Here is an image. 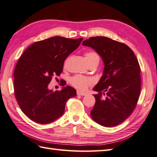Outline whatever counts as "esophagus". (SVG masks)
Returning a JSON list of instances; mask_svg holds the SVG:
<instances>
[{"label":"esophagus","instance_id":"obj_1","mask_svg":"<svg viewBox=\"0 0 157 157\" xmlns=\"http://www.w3.org/2000/svg\"><path fill=\"white\" fill-rule=\"evenodd\" d=\"M77 94H78V95H80V96H86V94H87V93L78 90V91H77Z\"/></svg>","mask_w":157,"mask_h":157}]
</instances>
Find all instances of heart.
I'll list each match as a JSON object with an SVG mask.
<instances>
[{"mask_svg":"<svg viewBox=\"0 0 157 157\" xmlns=\"http://www.w3.org/2000/svg\"><path fill=\"white\" fill-rule=\"evenodd\" d=\"M85 57L86 60H87L89 65L94 61H99V57L98 54L93 51H89L86 52ZM70 83L75 88L81 90H84L87 88L89 86L92 84L93 81L90 78H88V77L78 74L73 76L70 79Z\"/></svg>","mask_w":157,"mask_h":157,"instance_id":"heart-1","label":"heart"}]
</instances>
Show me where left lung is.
<instances>
[{"label": "left lung", "mask_w": 157, "mask_h": 157, "mask_svg": "<svg viewBox=\"0 0 157 157\" xmlns=\"http://www.w3.org/2000/svg\"><path fill=\"white\" fill-rule=\"evenodd\" d=\"M94 49L105 64L104 71L94 90L95 104L90 113L94 121L104 127L116 126L134 111L141 90L140 67L128 45L104 36L82 42Z\"/></svg>", "instance_id": "8db88e82"}]
</instances>
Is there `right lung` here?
I'll return each mask as SVG.
<instances>
[{
    "label": "right lung",
    "instance_id": "obj_1",
    "mask_svg": "<svg viewBox=\"0 0 157 157\" xmlns=\"http://www.w3.org/2000/svg\"><path fill=\"white\" fill-rule=\"evenodd\" d=\"M82 40L55 36L34 42L20 56L13 75L14 93L22 112L33 121H54L64 113L67 100L76 96L71 86L53 92L48 86L62 73L65 60Z\"/></svg>",
    "mask_w": 157,
    "mask_h": 157
}]
</instances>
